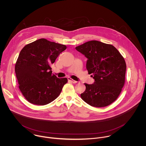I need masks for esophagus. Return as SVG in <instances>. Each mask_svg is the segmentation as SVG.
<instances>
[{
	"instance_id": "34e87169",
	"label": "esophagus",
	"mask_w": 146,
	"mask_h": 146,
	"mask_svg": "<svg viewBox=\"0 0 146 146\" xmlns=\"http://www.w3.org/2000/svg\"><path fill=\"white\" fill-rule=\"evenodd\" d=\"M68 80L69 81V82H70L71 83H77V82L76 81H75V80H74L73 79H72L71 78H68Z\"/></svg>"
}]
</instances>
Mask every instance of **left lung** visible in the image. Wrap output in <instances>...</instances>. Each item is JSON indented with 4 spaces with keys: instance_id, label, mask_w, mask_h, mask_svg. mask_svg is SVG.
Returning a JSON list of instances; mask_svg holds the SVG:
<instances>
[{
    "instance_id": "1",
    "label": "left lung",
    "mask_w": 146,
    "mask_h": 146,
    "mask_svg": "<svg viewBox=\"0 0 146 146\" xmlns=\"http://www.w3.org/2000/svg\"><path fill=\"white\" fill-rule=\"evenodd\" d=\"M75 49L88 58L86 69L94 79L92 84L84 83L86 89L80 95L82 99L96 107L113 103L125 84L124 57L112 45L97 40L86 42Z\"/></svg>"
}]
</instances>
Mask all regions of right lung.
<instances>
[{
	"label": "right lung",
	"instance_id": "right-lung-1",
	"mask_svg": "<svg viewBox=\"0 0 146 146\" xmlns=\"http://www.w3.org/2000/svg\"><path fill=\"white\" fill-rule=\"evenodd\" d=\"M65 45L40 39L25 45L15 64L19 89L32 104H48L60 94L66 78L52 74L50 65L66 49Z\"/></svg>",
	"mask_w": 146,
	"mask_h": 146
}]
</instances>
